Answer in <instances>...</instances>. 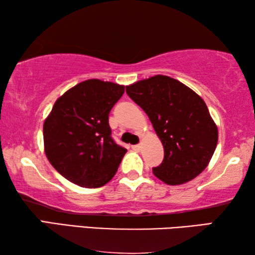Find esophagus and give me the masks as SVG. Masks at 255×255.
Returning <instances> with one entry per match:
<instances>
[{
    "mask_svg": "<svg viewBox=\"0 0 255 255\" xmlns=\"http://www.w3.org/2000/svg\"><path fill=\"white\" fill-rule=\"evenodd\" d=\"M132 148L135 150H140L141 149V145L140 144H137V145H133Z\"/></svg>",
    "mask_w": 255,
    "mask_h": 255,
    "instance_id": "1",
    "label": "esophagus"
}]
</instances>
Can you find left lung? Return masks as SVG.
Listing matches in <instances>:
<instances>
[{
    "label": "left lung",
    "instance_id": "1",
    "mask_svg": "<svg viewBox=\"0 0 255 255\" xmlns=\"http://www.w3.org/2000/svg\"><path fill=\"white\" fill-rule=\"evenodd\" d=\"M126 92L146 112L162 140L164 158L153 173L171 185L199 175L218 141L217 127L205 101L181 82L164 75L126 86Z\"/></svg>",
    "mask_w": 255,
    "mask_h": 255
}]
</instances>
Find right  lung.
<instances>
[{
  "label": "right lung",
  "mask_w": 255,
  "mask_h": 255,
  "mask_svg": "<svg viewBox=\"0 0 255 255\" xmlns=\"http://www.w3.org/2000/svg\"><path fill=\"white\" fill-rule=\"evenodd\" d=\"M125 86L81 82L55 102L44 124L46 156L72 183L99 188L114 178L127 149L111 137L109 114Z\"/></svg>",
  "instance_id": "right-lung-1"
}]
</instances>
